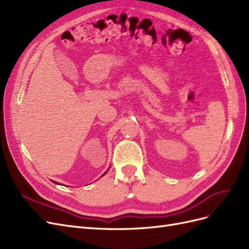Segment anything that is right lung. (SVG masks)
I'll list each match as a JSON object with an SVG mask.
<instances>
[{"label":"right lung","instance_id":"1","mask_svg":"<svg viewBox=\"0 0 249 249\" xmlns=\"http://www.w3.org/2000/svg\"><path fill=\"white\" fill-rule=\"evenodd\" d=\"M106 173H107V171H106V172H105V173H104V175H103V176H105V175H106ZM54 183H56V182H54ZM56 184H58V183H56Z\"/></svg>","mask_w":249,"mask_h":249}]
</instances>
